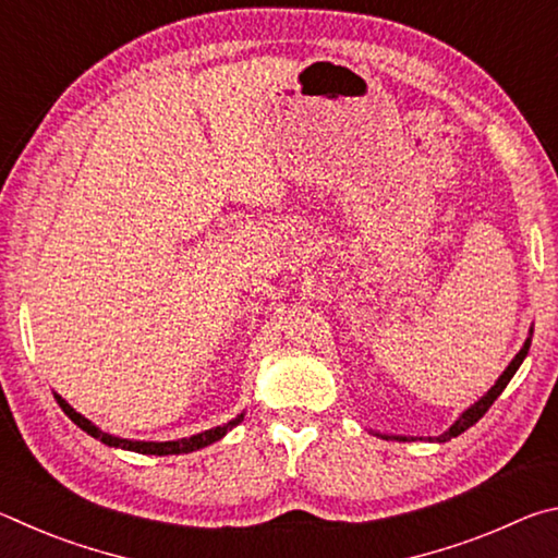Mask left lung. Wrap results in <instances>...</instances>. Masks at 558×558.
I'll return each instance as SVG.
<instances>
[{"instance_id":"left-lung-1","label":"left lung","mask_w":558,"mask_h":558,"mask_svg":"<svg viewBox=\"0 0 558 558\" xmlns=\"http://www.w3.org/2000/svg\"><path fill=\"white\" fill-rule=\"evenodd\" d=\"M529 344H532V337H529L526 342H524V347L519 349V354L512 359V362H509L505 374L499 376L493 389H489L475 405H470V409H468L465 413H462L460 418H458L456 423H452V426H450L446 433H442V436H438V438H436L438 442H446V440H450V438H458L460 433H465L470 426H475V423H477L480 418H483V415L489 411V405H493V403L497 401V396L507 389V384H509V379H512V376H514V372L519 369V364L524 362V356H526V352H529ZM384 438H386V440H389V438H393V440H405V438H399V436H384Z\"/></svg>"}]
</instances>
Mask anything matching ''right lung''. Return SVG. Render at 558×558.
I'll list each match as a JSON object with an SVG mask.
<instances>
[{
  "instance_id": "add662e5",
  "label": "right lung",
  "mask_w": 558,
  "mask_h": 558,
  "mask_svg": "<svg viewBox=\"0 0 558 558\" xmlns=\"http://www.w3.org/2000/svg\"><path fill=\"white\" fill-rule=\"evenodd\" d=\"M56 401H59V405L63 409V413L69 415V418L78 426L81 430H86L88 436L98 438L106 442V446L110 448H125V450H132V452H143V456H179V452H192V450H199V448H206L209 442L219 440L221 436H226L233 426H239L243 415H239L235 421H229L226 426H219V428H211L206 433H199V436H192V438H182V440H167V442H145V440H125V438H116L110 436V433H102L98 426H93V423L88 418H83L81 413H75L69 403H65L61 396H56Z\"/></svg>"
}]
</instances>
